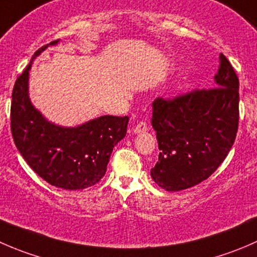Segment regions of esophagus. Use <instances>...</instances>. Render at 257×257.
Returning a JSON list of instances; mask_svg holds the SVG:
<instances>
[{
  "mask_svg": "<svg viewBox=\"0 0 257 257\" xmlns=\"http://www.w3.org/2000/svg\"><path fill=\"white\" fill-rule=\"evenodd\" d=\"M147 129H148L147 123H145V121H141V123H138L133 128V133H136V134L144 133V132H147Z\"/></svg>",
  "mask_w": 257,
  "mask_h": 257,
  "instance_id": "esophagus-1",
  "label": "esophagus"
}]
</instances>
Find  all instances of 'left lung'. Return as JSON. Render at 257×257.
I'll return each mask as SVG.
<instances>
[{
  "label": "left lung",
  "mask_w": 257,
  "mask_h": 257,
  "mask_svg": "<svg viewBox=\"0 0 257 257\" xmlns=\"http://www.w3.org/2000/svg\"><path fill=\"white\" fill-rule=\"evenodd\" d=\"M215 88L152 103L159 160L153 180L179 191L206 180L229 154L239 125V79L220 53Z\"/></svg>",
  "instance_id": "obj_1"
}]
</instances>
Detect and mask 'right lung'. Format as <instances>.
<instances>
[{
  "label": "right lung",
  "mask_w": 257,
  "mask_h": 257,
  "mask_svg": "<svg viewBox=\"0 0 257 257\" xmlns=\"http://www.w3.org/2000/svg\"><path fill=\"white\" fill-rule=\"evenodd\" d=\"M53 41L33 54L12 92L11 131L27 164L51 185L64 190L89 188L105 174L110 154L126 134L128 116L102 115L73 126L48 120L30 98L32 63Z\"/></svg>",
  "instance_id": "right-lung-1"
}]
</instances>
